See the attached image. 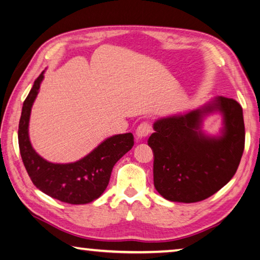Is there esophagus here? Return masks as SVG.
<instances>
[{"mask_svg": "<svg viewBox=\"0 0 260 260\" xmlns=\"http://www.w3.org/2000/svg\"><path fill=\"white\" fill-rule=\"evenodd\" d=\"M151 132H152L151 131V125L149 122L143 121L141 122V124L138 126V128H136L135 135L139 140H144L145 138H148Z\"/></svg>", "mask_w": 260, "mask_h": 260, "instance_id": "obj_1", "label": "esophagus"}]
</instances>
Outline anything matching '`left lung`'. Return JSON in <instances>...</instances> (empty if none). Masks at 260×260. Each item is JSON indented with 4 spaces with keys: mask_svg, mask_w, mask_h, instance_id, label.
<instances>
[{
    "mask_svg": "<svg viewBox=\"0 0 260 260\" xmlns=\"http://www.w3.org/2000/svg\"><path fill=\"white\" fill-rule=\"evenodd\" d=\"M222 116L216 136L203 121ZM148 144L153 152V183L165 199L191 204L215 194L234 176L244 150L242 107L233 99L216 96L197 109L159 118Z\"/></svg>",
    "mask_w": 260,
    "mask_h": 260,
    "instance_id": "obj_1",
    "label": "left lung"
}]
</instances>
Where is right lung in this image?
Here are the masks:
<instances>
[{"instance_id": "obj_1", "label": "right lung", "mask_w": 260, "mask_h": 260, "mask_svg": "<svg viewBox=\"0 0 260 260\" xmlns=\"http://www.w3.org/2000/svg\"><path fill=\"white\" fill-rule=\"evenodd\" d=\"M44 73L37 77L22 105L18 141L23 165L34 185L45 194L70 205L89 204L105 192L116 162L133 148L134 136L112 135L75 162L55 164L41 157L30 143L29 119Z\"/></svg>"}]
</instances>
